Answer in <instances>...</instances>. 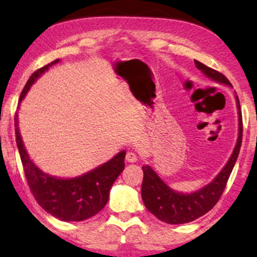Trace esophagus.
Masks as SVG:
<instances>
[{"mask_svg":"<svg viewBox=\"0 0 257 257\" xmlns=\"http://www.w3.org/2000/svg\"><path fill=\"white\" fill-rule=\"evenodd\" d=\"M125 159L126 162H129V163H135V162L138 161V156L135 155L134 152H126Z\"/></svg>","mask_w":257,"mask_h":257,"instance_id":"1","label":"esophagus"}]
</instances>
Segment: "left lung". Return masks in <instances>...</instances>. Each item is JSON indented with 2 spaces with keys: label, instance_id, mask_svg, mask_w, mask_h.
I'll list each match as a JSON object with an SVG mask.
<instances>
[{
  "label": "left lung",
  "instance_id": "1",
  "mask_svg": "<svg viewBox=\"0 0 257 257\" xmlns=\"http://www.w3.org/2000/svg\"><path fill=\"white\" fill-rule=\"evenodd\" d=\"M196 67L203 72V75L220 84L232 87L229 81L222 73L216 70L205 66L198 60H194ZM235 105L238 112V138L231 157L228 158L225 167L221 169L215 178L208 185L203 186L199 190L191 193L178 192L173 190L167 182L161 179L155 170L150 166H144V180L141 186V198L150 213L157 219L170 225L187 223L198 219L214 208L219 202L221 194L225 190L227 180L231 175L233 167L237 162L243 137V123H241V112L239 99L235 94Z\"/></svg>",
  "mask_w": 257,
  "mask_h": 257
}]
</instances>
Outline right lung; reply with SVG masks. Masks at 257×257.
<instances>
[{"label":"right lung","instance_id":"add662e5","mask_svg":"<svg viewBox=\"0 0 257 257\" xmlns=\"http://www.w3.org/2000/svg\"><path fill=\"white\" fill-rule=\"evenodd\" d=\"M59 61L57 59L32 73L22 91L19 104L30 90L31 85ZM14 120L17 146L24 167L25 178L38 204L47 213L61 221H83L98 214L107 203L112 185L124 169V150L106 163L82 175L67 179L57 178L42 172L31 161L20 135L18 114Z\"/></svg>","mask_w":257,"mask_h":257}]
</instances>
